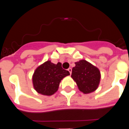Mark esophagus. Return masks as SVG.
Masks as SVG:
<instances>
[{"instance_id": "34e87169", "label": "esophagus", "mask_w": 129, "mask_h": 129, "mask_svg": "<svg viewBox=\"0 0 129 129\" xmlns=\"http://www.w3.org/2000/svg\"><path fill=\"white\" fill-rule=\"evenodd\" d=\"M68 71L70 72V74H72V69H71V68H69L68 69Z\"/></svg>"}]
</instances>
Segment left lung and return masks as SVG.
Returning a JSON list of instances; mask_svg holds the SVG:
<instances>
[{"instance_id":"obj_1","label":"left lung","mask_w":129,"mask_h":129,"mask_svg":"<svg viewBox=\"0 0 129 129\" xmlns=\"http://www.w3.org/2000/svg\"><path fill=\"white\" fill-rule=\"evenodd\" d=\"M71 77L76 82L80 92L89 93L98 88L101 80L99 69L85 60L75 62Z\"/></svg>"}]
</instances>
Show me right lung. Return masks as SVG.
<instances>
[{
    "instance_id": "add662e5",
    "label": "right lung",
    "mask_w": 129,
    "mask_h": 129,
    "mask_svg": "<svg viewBox=\"0 0 129 129\" xmlns=\"http://www.w3.org/2000/svg\"><path fill=\"white\" fill-rule=\"evenodd\" d=\"M69 75V71L63 69L60 62L55 64L47 60L34 71L32 75L34 88L40 94L52 95L58 90L61 80Z\"/></svg>"
}]
</instances>
